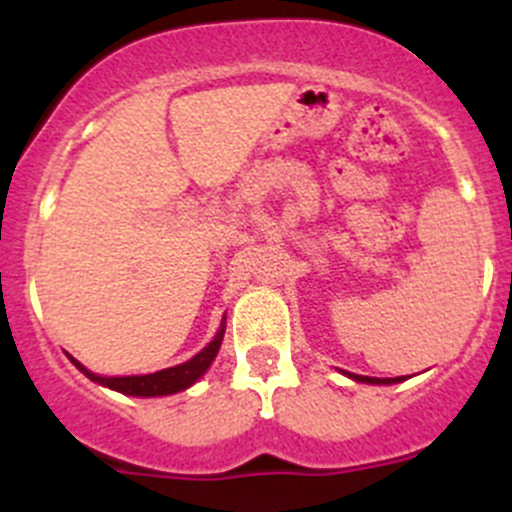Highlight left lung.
Segmentation results:
<instances>
[{
	"label": "left lung",
	"instance_id": "left-lung-1",
	"mask_svg": "<svg viewBox=\"0 0 512 512\" xmlns=\"http://www.w3.org/2000/svg\"><path fill=\"white\" fill-rule=\"evenodd\" d=\"M354 381H361V384H399V381H404V376H394V379H376V376H359V374H349Z\"/></svg>",
	"mask_w": 512,
	"mask_h": 512
}]
</instances>
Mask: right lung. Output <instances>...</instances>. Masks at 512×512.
<instances>
[{
    "label": "right lung",
    "instance_id": "1",
    "mask_svg": "<svg viewBox=\"0 0 512 512\" xmlns=\"http://www.w3.org/2000/svg\"><path fill=\"white\" fill-rule=\"evenodd\" d=\"M223 334L225 329H220L218 337H215L203 352L195 354L190 361H185V364L170 366V369L156 371V374H146V376H96L91 374L89 369H84L76 359H71V356L69 359L74 361L76 369L84 371L91 381L108 386V389L113 391H121V394H128V396H165V394H175V391L188 389L190 384H195V381L208 371V366L213 364L215 354H218L220 342H223Z\"/></svg>",
    "mask_w": 512,
    "mask_h": 512
}]
</instances>
